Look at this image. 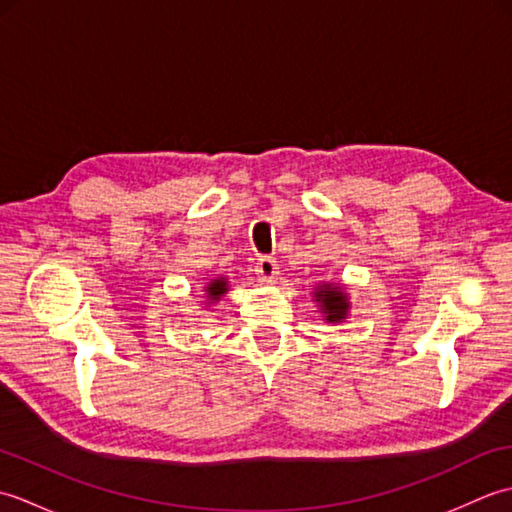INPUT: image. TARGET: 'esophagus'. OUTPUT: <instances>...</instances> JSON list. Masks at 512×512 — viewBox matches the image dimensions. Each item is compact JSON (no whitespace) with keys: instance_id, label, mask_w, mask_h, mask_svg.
<instances>
[{"instance_id":"1","label":"esophagus","mask_w":512,"mask_h":512,"mask_svg":"<svg viewBox=\"0 0 512 512\" xmlns=\"http://www.w3.org/2000/svg\"><path fill=\"white\" fill-rule=\"evenodd\" d=\"M255 273L262 281H275L279 275V264L273 257H262L255 266Z\"/></svg>"}]
</instances>
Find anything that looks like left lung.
I'll return each mask as SVG.
<instances>
[{"mask_svg": "<svg viewBox=\"0 0 512 512\" xmlns=\"http://www.w3.org/2000/svg\"><path fill=\"white\" fill-rule=\"evenodd\" d=\"M312 299L317 301V308L323 314L325 323H343L350 314V295L343 288V284H334V281H321L312 288Z\"/></svg>", "mask_w": 512, "mask_h": 512, "instance_id": "left-lung-1", "label": "left lung"}]
</instances>
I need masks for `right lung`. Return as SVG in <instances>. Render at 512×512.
<instances>
[{"label":"right lung","instance_id":"add662e5","mask_svg":"<svg viewBox=\"0 0 512 512\" xmlns=\"http://www.w3.org/2000/svg\"><path fill=\"white\" fill-rule=\"evenodd\" d=\"M228 288H231V284H228V277H224V275L213 277L202 290L204 292V306H215V303L226 295Z\"/></svg>","mask_w":512,"mask_h":512}]
</instances>
